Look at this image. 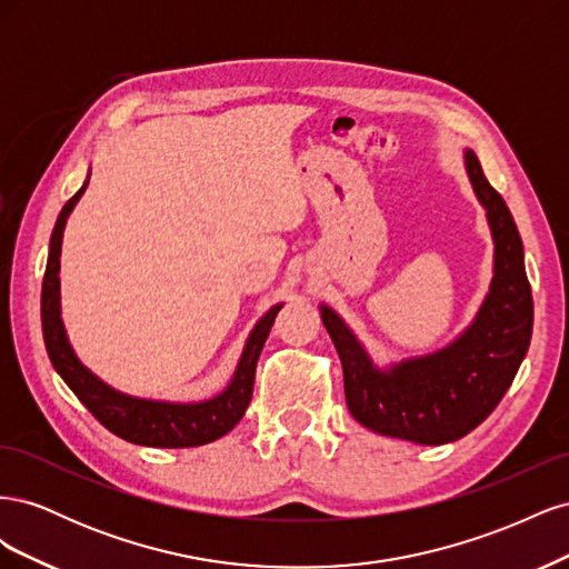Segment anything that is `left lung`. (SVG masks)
Masks as SVG:
<instances>
[{"mask_svg":"<svg viewBox=\"0 0 569 569\" xmlns=\"http://www.w3.org/2000/svg\"><path fill=\"white\" fill-rule=\"evenodd\" d=\"M465 166L496 242L491 291L468 332L435 356L380 372L349 327L322 306V322L341 358L347 406L377 435L427 446L470 435L501 403L529 349L533 301L520 232L503 197L481 173L475 151H465Z\"/></svg>","mask_w":569,"mask_h":569,"instance_id":"obj_1","label":"left lung"}]
</instances>
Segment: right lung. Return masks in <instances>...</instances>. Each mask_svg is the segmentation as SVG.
<instances>
[{
  "label": "right lung",
  "mask_w": 569,
  "mask_h": 569,
  "mask_svg": "<svg viewBox=\"0 0 569 569\" xmlns=\"http://www.w3.org/2000/svg\"><path fill=\"white\" fill-rule=\"evenodd\" d=\"M84 187H88V182L66 201L49 242V258L42 280V335L51 366H54L57 372L63 377V382L73 389L80 403L88 408L109 432H113L120 439L140 446H153V449H189V446H201L220 439L244 416L253 393L258 356H261L263 343L270 335V327L274 318H278L282 306L270 308L261 318V322L253 327L242 360H239L237 366L234 380L226 391L216 396V399L180 406L142 401L113 391L111 387L97 380V377L76 358V353L66 341L59 313L61 237L66 228V218L73 211V206L84 192Z\"/></svg>",
  "instance_id": "add662e5"
}]
</instances>
